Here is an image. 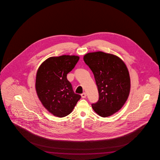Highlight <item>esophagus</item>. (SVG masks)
<instances>
[{"mask_svg": "<svg viewBox=\"0 0 160 160\" xmlns=\"http://www.w3.org/2000/svg\"><path fill=\"white\" fill-rule=\"evenodd\" d=\"M81 96L82 98H86V96H87V95H86V93L85 92H84V93H82Z\"/></svg>", "mask_w": 160, "mask_h": 160, "instance_id": "obj_1", "label": "esophagus"}]
</instances>
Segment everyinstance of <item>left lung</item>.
Segmentation results:
<instances>
[{
	"label": "left lung",
	"mask_w": 160,
	"mask_h": 160,
	"mask_svg": "<svg viewBox=\"0 0 160 160\" xmlns=\"http://www.w3.org/2000/svg\"><path fill=\"white\" fill-rule=\"evenodd\" d=\"M83 60L93 73L98 86L99 98L92 103V108L100 117L111 116L122 108L129 95L127 67L119 57L103 52L88 53Z\"/></svg>",
	"instance_id": "left-lung-1"
}]
</instances>
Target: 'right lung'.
Returning <instances> with one entry per match:
<instances>
[{
  "instance_id": "add662e5",
  "label": "right lung",
  "mask_w": 160,
  "mask_h": 160,
  "mask_svg": "<svg viewBox=\"0 0 160 160\" xmlns=\"http://www.w3.org/2000/svg\"><path fill=\"white\" fill-rule=\"evenodd\" d=\"M79 59L75 55L51 57L38 68L36 78L37 94L43 106L56 117L62 118L71 114L81 98L73 91L67 78Z\"/></svg>"
}]
</instances>
